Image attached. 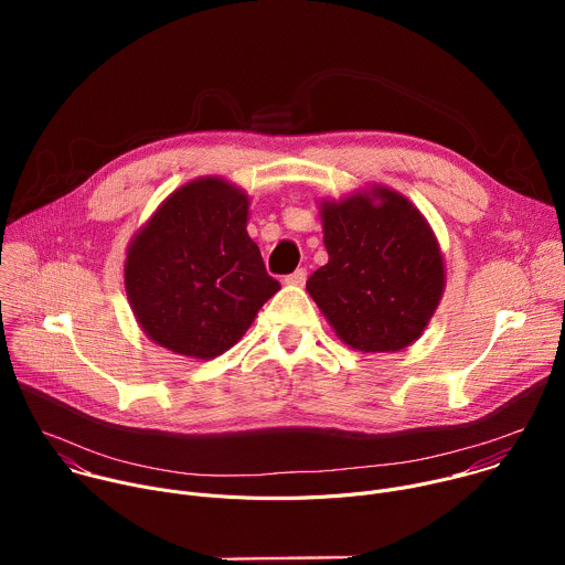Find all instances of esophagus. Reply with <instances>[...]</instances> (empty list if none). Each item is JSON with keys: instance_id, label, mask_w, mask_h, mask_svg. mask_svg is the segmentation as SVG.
Wrapping results in <instances>:
<instances>
[{"instance_id": "obj_1", "label": "esophagus", "mask_w": 565, "mask_h": 565, "mask_svg": "<svg viewBox=\"0 0 565 565\" xmlns=\"http://www.w3.org/2000/svg\"><path fill=\"white\" fill-rule=\"evenodd\" d=\"M306 277H308L306 268H297L295 273H290V275L286 277V284H290V286H303V284H306Z\"/></svg>"}]
</instances>
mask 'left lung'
<instances>
[{"label": "left lung", "instance_id": "8db88e82", "mask_svg": "<svg viewBox=\"0 0 565 565\" xmlns=\"http://www.w3.org/2000/svg\"><path fill=\"white\" fill-rule=\"evenodd\" d=\"M380 203L355 194L321 205L329 264L306 288L349 347L393 353L425 331L445 268L425 216L397 192L375 188Z\"/></svg>", "mask_w": 565, "mask_h": 565}]
</instances>
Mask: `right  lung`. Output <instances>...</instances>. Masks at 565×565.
<instances>
[{
	"label": "right lung",
	"instance_id": "right-lung-1",
	"mask_svg": "<svg viewBox=\"0 0 565 565\" xmlns=\"http://www.w3.org/2000/svg\"><path fill=\"white\" fill-rule=\"evenodd\" d=\"M248 196L221 179L177 190L127 250L125 286L142 331L210 360L244 335L281 288L246 232Z\"/></svg>",
	"mask_w": 565,
	"mask_h": 565
}]
</instances>
